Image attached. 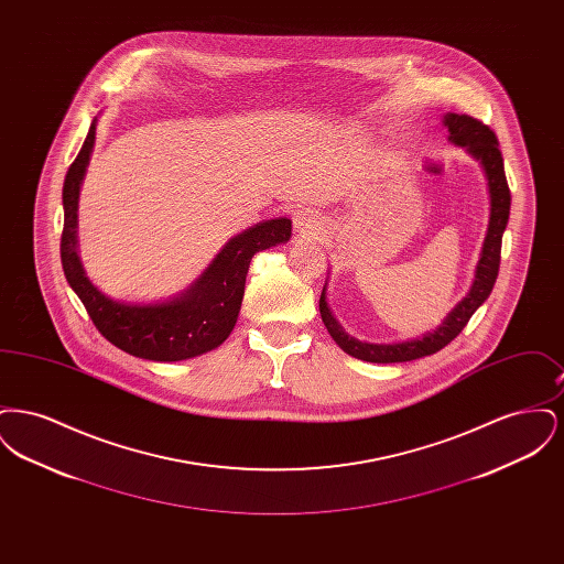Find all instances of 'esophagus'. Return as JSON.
<instances>
[{
    "label": "esophagus",
    "instance_id": "34e87169",
    "mask_svg": "<svg viewBox=\"0 0 564 564\" xmlns=\"http://www.w3.org/2000/svg\"><path fill=\"white\" fill-rule=\"evenodd\" d=\"M294 228L302 237H315L322 230V224L313 212H297L294 215Z\"/></svg>",
    "mask_w": 564,
    "mask_h": 564
}]
</instances>
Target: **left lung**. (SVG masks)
Segmentation results:
<instances>
[{
    "instance_id": "8db88e82",
    "label": "left lung",
    "mask_w": 564,
    "mask_h": 564,
    "mask_svg": "<svg viewBox=\"0 0 564 564\" xmlns=\"http://www.w3.org/2000/svg\"><path fill=\"white\" fill-rule=\"evenodd\" d=\"M444 124L448 127L451 141L456 145L467 148L478 161L482 162L486 177H488V189H490V221L488 232L484 239L482 258L476 269V279L469 290L467 297L456 306L455 311L446 317L433 334L423 336L421 340L410 343H398V345H370L361 343L357 338H350L345 329L334 319V315L327 308L325 302V288L319 297V311L322 319L329 332V336L336 340V345L345 352L361 361L372 364H400V361H412L419 357H427L446 345H451L456 336L463 332V327L471 319V315L478 311V306L492 292V285L499 274V262H501V239L503 230L510 219L511 194L503 169V156L499 150V139L492 133L488 124L480 122L474 116L467 113H446Z\"/></svg>"
}]
</instances>
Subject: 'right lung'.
Here are the masks:
<instances>
[{
    "label": "right lung",
    "mask_w": 564,
    "mask_h": 564,
    "mask_svg": "<svg viewBox=\"0 0 564 564\" xmlns=\"http://www.w3.org/2000/svg\"><path fill=\"white\" fill-rule=\"evenodd\" d=\"M95 145V122L63 184L61 264L67 283L95 323L118 349L152 361H182L219 347L232 332L245 294L251 258L276 242L290 241L292 221L269 219L228 242L188 292L162 304H124L101 294L84 274L76 251L82 177Z\"/></svg>",
    "instance_id": "obj_1"
}]
</instances>
